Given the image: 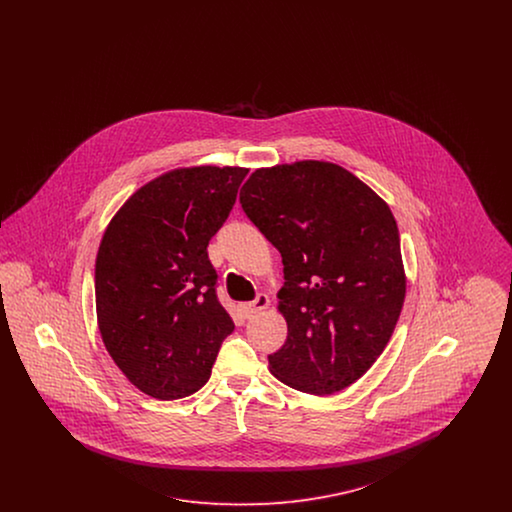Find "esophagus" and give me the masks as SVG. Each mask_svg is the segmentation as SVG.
Listing matches in <instances>:
<instances>
[{
    "instance_id": "esophagus-1",
    "label": "esophagus",
    "mask_w": 512,
    "mask_h": 512,
    "mask_svg": "<svg viewBox=\"0 0 512 512\" xmlns=\"http://www.w3.org/2000/svg\"><path fill=\"white\" fill-rule=\"evenodd\" d=\"M268 307V295L265 293H259L253 301H249V303H244V305H240V311L244 313L245 318L255 317L257 313H261L263 309H267Z\"/></svg>"
}]
</instances>
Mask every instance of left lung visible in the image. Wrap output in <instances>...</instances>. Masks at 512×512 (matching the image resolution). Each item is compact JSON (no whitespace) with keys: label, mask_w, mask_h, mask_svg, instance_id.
Segmentation results:
<instances>
[{"label":"left lung","mask_w":512,"mask_h":512,"mask_svg":"<svg viewBox=\"0 0 512 512\" xmlns=\"http://www.w3.org/2000/svg\"><path fill=\"white\" fill-rule=\"evenodd\" d=\"M240 203L284 265L278 309L288 340L268 355L270 372L313 395L345 390L382 355L405 301L388 203L324 161L259 169Z\"/></svg>","instance_id":"obj_1"}]
</instances>
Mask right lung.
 <instances>
[{
    "mask_svg": "<svg viewBox=\"0 0 512 512\" xmlns=\"http://www.w3.org/2000/svg\"><path fill=\"white\" fill-rule=\"evenodd\" d=\"M245 174L240 167L167 172L132 195L103 234L96 259L101 340L122 374L155 399L201 390L234 332L207 245Z\"/></svg>",
    "mask_w": 512,
    "mask_h": 512,
    "instance_id": "obj_1",
    "label": "right lung"
}]
</instances>
